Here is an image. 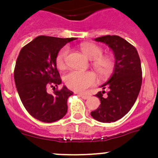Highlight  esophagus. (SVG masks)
<instances>
[{
	"mask_svg": "<svg viewBox=\"0 0 158 158\" xmlns=\"http://www.w3.org/2000/svg\"><path fill=\"white\" fill-rule=\"evenodd\" d=\"M79 96L82 99H84V100H87V99H89L90 97V96L89 94H85V93H79Z\"/></svg>",
	"mask_w": 158,
	"mask_h": 158,
	"instance_id": "esophagus-1",
	"label": "esophagus"
}]
</instances>
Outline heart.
Wrapping results in <instances>:
<instances>
[{"mask_svg": "<svg viewBox=\"0 0 158 158\" xmlns=\"http://www.w3.org/2000/svg\"><path fill=\"white\" fill-rule=\"evenodd\" d=\"M81 51L90 60H94L93 66L96 72L101 77L109 76L115 69V61L111 57L102 56L104 51L99 46L89 43H83L80 46ZM69 53L67 47L60 50L56 57V65L58 69H63L65 66V60ZM96 77L92 72H81L73 70L65 77V82L69 89L75 91L82 92L94 84Z\"/></svg>", "mask_w": 158, "mask_h": 158, "instance_id": "obj_1", "label": "heart"}]
</instances>
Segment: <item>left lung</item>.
<instances>
[{"instance_id":"obj_1","label":"left lung","mask_w":158,"mask_h":158,"mask_svg":"<svg viewBox=\"0 0 158 158\" xmlns=\"http://www.w3.org/2000/svg\"><path fill=\"white\" fill-rule=\"evenodd\" d=\"M95 41L107 44L115 56V69L106 83L100 87L107 92L96 95L100 100L99 107L91 115L101 123H112L120 119L133 107L140 92L142 81L141 61L136 48L118 35H105Z\"/></svg>"}]
</instances>
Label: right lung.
<instances>
[{"label":"right lung","instance_id":"obj_1","mask_svg":"<svg viewBox=\"0 0 158 158\" xmlns=\"http://www.w3.org/2000/svg\"><path fill=\"white\" fill-rule=\"evenodd\" d=\"M75 38L40 35L21 49L14 69V80L23 106L31 116L44 123L63 118L67 112V99L73 92L63 86L57 69L56 57L67 43ZM51 87L54 93H47Z\"/></svg>","mask_w":158,"mask_h":158}]
</instances>
